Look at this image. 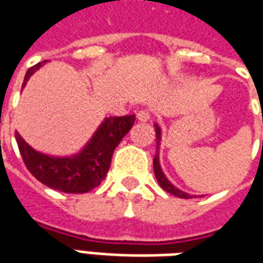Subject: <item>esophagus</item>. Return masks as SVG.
Segmentation results:
<instances>
[{
    "instance_id": "34e87169",
    "label": "esophagus",
    "mask_w": 263,
    "mask_h": 263,
    "mask_svg": "<svg viewBox=\"0 0 263 263\" xmlns=\"http://www.w3.org/2000/svg\"><path fill=\"white\" fill-rule=\"evenodd\" d=\"M137 118L141 122H146L148 120H151V112H149L148 109H141V111L137 112Z\"/></svg>"
}]
</instances>
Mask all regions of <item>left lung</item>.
<instances>
[{"mask_svg": "<svg viewBox=\"0 0 263 263\" xmlns=\"http://www.w3.org/2000/svg\"><path fill=\"white\" fill-rule=\"evenodd\" d=\"M155 131H156V155H155L154 158V172H155V177H156V180L159 183V186L165 192L167 193L173 194V196H176V197L180 198H190L192 196L187 193H184L182 190H179L177 187H175L173 184H172L167 179H166L165 173L162 172L160 169V163H159V145H160V137H162V134H160V128L156 124H155Z\"/></svg>", "mask_w": 263, "mask_h": 263, "instance_id": "left-lung-1", "label": "left lung"}]
</instances>
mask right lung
Instances as JSON below:
<instances>
[{
  "label": "right lung",
  "instance_id": "add662e5",
  "mask_svg": "<svg viewBox=\"0 0 263 263\" xmlns=\"http://www.w3.org/2000/svg\"><path fill=\"white\" fill-rule=\"evenodd\" d=\"M41 62L26 71L22 88L39 67ZM135 122V114L105 118L98 126L90 142L73 156L56 158L41 154L29 146L16 132V143L24 163L37 180L63 193H87L103 182L111 165L114 149Z\"/></svg>",
  "mask_w": 263,
  "mask_h": 263
}]
</instances>
